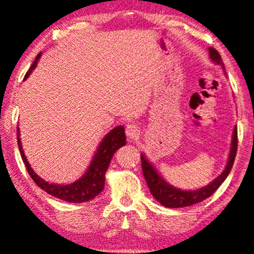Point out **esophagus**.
<instances>
[{
    "label": "esophagus",
    "mask_w": 254,
    "mask_h": 254,
    "mask_svg": "<svg viewBox=\"0 0 254 254\" xmlns=\"http://www.w3.org/2000/svg\"><path fill=\"white\" fill-rule=\"evenodd\" d=\"M127 136L129 138L130 140H134L137 139L138 136H139V129H138V127L136 124H129L127 127Z\"/></svg>",
    "instance_id": "34e87169"
}]
</instances>
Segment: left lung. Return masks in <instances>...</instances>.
<instances>
[{
    "mask_svg": "<svg viewBox=\"0 0 254 254\" xmlns=\"http://www.w3.org/2000/svg\"><path fill=\"white\" fill-rule=\"evenodd\" d=\"M209 56H210L211 60L217 65H221L224 68V64L222 62L221 56L215 50L214 47L209 49ZM237 127H235L232 134V141H231V150H230L229 160L226 164L225 170L222 172V174L218 178H216L211 184H209L205 187H202L197 190H181L175 187H172L170 184L162 179L155 168L152 166L147 159L145 158L144 154L140 155L141 158V170H143V174L145 180H146L147 187L150 188V191L153 197L157 200L159 203L164 205L166 208H182V207H189V205L200 203L209 196H211L216 191L219 186L223 184L228 177L230 171L233 166L235 162L236 153H237Z\"/></svg>",
    "mask_w": 254,
    "mask_h": 254,
    "instance_id": "obj_1",
    "label": "left lung"
}]
</instances>
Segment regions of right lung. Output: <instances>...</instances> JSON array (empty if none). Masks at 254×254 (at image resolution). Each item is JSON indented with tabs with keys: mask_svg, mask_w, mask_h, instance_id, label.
I'll use <instances>...</instances> for the list:
<instances>
[{
	"mask_svg": "<svg viewBox=\"0 0 254 254\" xmlns=\"http://www.w3.org/2000/svg\"><path fill=\"white\" fill-rule=\"evenodd\" d=\"M40 58V53L36 57V60L32 63L31 67L25 74L26 79L30 73L35 69L37 66V62ZM125 132L124 127H117L110 131L106 137L103 138L102 143L100 144L97 152L94 157L92 164L88 167V171L80 178L79 180L69 185H54L49 184L42 178L37 175L31 167H30L28 160H26L24 152H23L21 138H19V129H17V143H18L19 152H21L22 159L24 161L26 171L29 172L30 177L36 185L45 190L47 194L56 196L57 198L66 201L74 202V203H81V202H87L93 200L95 196L100 194L104 188V180H106V172L109 167L111 158L118 148L125 145Z\"/></svg>",
	"mask_w": 254,
	"mask_h": 254,
	"instance_id": "add662e5",
	"label": "right lung"
}]
</instances>
